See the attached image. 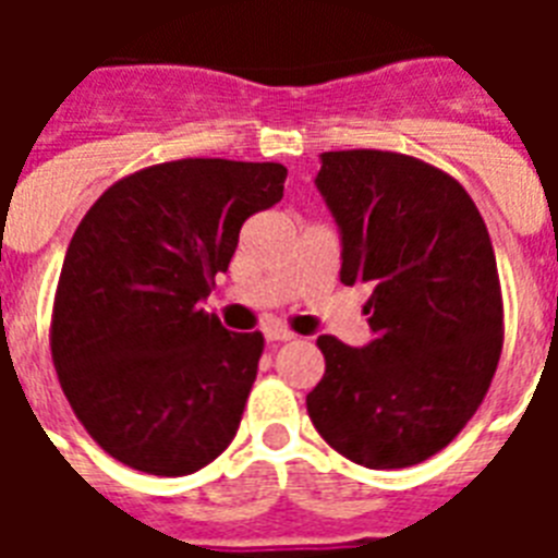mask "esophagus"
Segmentation results:
<instances>
[{
	"mask_svg": "<svg viewBox=\"0 0 558 558\" xmlns=\"http://www.w3.org/2000/svg\"><path fill=\"white\" fill-rule=\"evenodd\" d=\"M292 339H295V332L287 330V327H266V341H271V344H280V341Z\"/></svg>",
	"mask_w": 558,
	"mask_h": 558,
	"instance_id": "1",
	"label": "esophagus"
}]
</instances>
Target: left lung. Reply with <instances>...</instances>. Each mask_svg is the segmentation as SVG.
I'll use <instances>...</instances> for the list:
<instances>
[{
	"label": "left lung",
	"instance_id": "1",
	"mask_svg": "<svg viewBox=\"0 0 558 558\" xmlns=\"http://www.w3.org/2000/svg\"><path fill=\"white\" fill-rule=\"evenodd\" d=\"M315 185L341 228V283L373 287V341L318 339L306 411L359 466H414L463 432L501 359L493 240L458 179L405 153H322Z\"/></svg>",
	"mask_w": 558,
	"mask_h": 558
}]
</instances>
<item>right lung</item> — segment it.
<instances>
[{"instance_id":"obj_1","label":"right lung","mask_w":558,"mask_h":558,"mask_svg":"<svg viewBox=\"0 0 558 558\" xmlns=\"http://www.w3.org/2000/svg\"><path fill=\"white\" fill-rule=\"evenodd\" d=\"M283 182L278 161L177 159L118 179L86 210L48 339L74 416L109 458L179 477L234 440L263 332H228L199 301Z\"/></svg>"}]
</instances>
